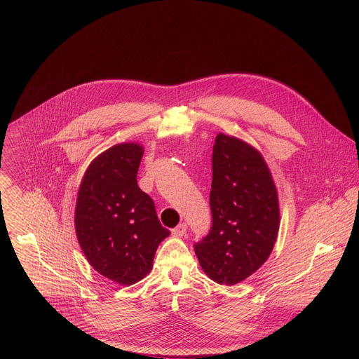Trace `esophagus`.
I'll list each match as a JSON object with an SVG mask.
<instances>
[{"mask_svg":"<svg viewBox=\"0 0 359 359\" xmlns=\"http://www.w3.org/2000/svg\"><path fill=\"white\" fill-rule=\"evenodd\" d=\"M185 233H187V224H185V222L180 224L178 226H175V228L172 229V235H174V236H184Z\"/></svg>","mask_w":359,"mask_h":359,"instance_id":"1","label":"esophagus"}]
</instances>
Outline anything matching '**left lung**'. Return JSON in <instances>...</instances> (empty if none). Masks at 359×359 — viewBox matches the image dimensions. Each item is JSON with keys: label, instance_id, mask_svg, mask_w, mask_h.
<instances>
[{"label": "left lung", "instance_id": "obj_1", "mask_svg": "<svg viewBox=\"0 0 359 359\" xmlns=\"http://www.w3.org/2000/svg\"><path fill=\"white\" fill-rule=\"evenodd\" d=\"M211 229L195 253L205 275L236 285L266 261L279 231V202L264 157L248 142L219 133L212 148Z\"/></svg>", "mask_w": 359, "mask_h": 359}]
</instances>
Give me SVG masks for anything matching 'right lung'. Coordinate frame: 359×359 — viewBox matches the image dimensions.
<instances>
[{"instance_id":"add662e5","label":"right lung","mask_w":359,"mask_h":359,"mask_svg":"<svg viewBox=\"0 0 359 359\" xmlns=\"http://www.w3.org/2000/svg\"><path fill=\"white\" fill-rule=\"evenodd\" d=\"M144 148L117 144L97 156L77 194L74 228L91 266L124 286L144 279L170 231L163 228L154 201L142 192L137 172Z\"/></svg>"}]
</instances>
